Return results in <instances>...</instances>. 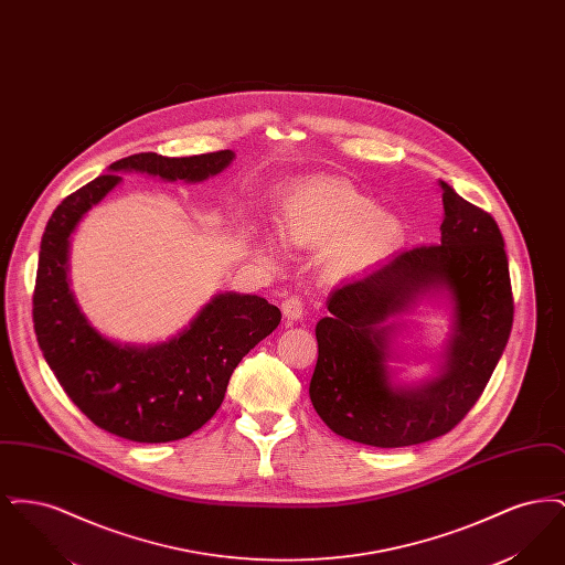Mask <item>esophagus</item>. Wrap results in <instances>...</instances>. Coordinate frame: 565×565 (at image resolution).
Wrapping results in <instances>:
<instances>
[{"mask_svg":"<svg viewBox=\"0 0 565 565\" xmlns=\"http://www.w3.org/2000/svg\"><path fill=\"white\" fill-rule=\"evenodd\" d=\"M281 311H284V316L290 322H298L302 318V313H305V305H302V300L298 296H290V298H286L281 302Z\"/></svg>","mask_w":565,"mask_h":565,"instance_id":"esophagus-1","label":"esophagus"}]
</instances>
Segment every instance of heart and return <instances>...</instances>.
Wrapping results in <instances>:
<instances>
[{
  "instance_id": "heart-1",
  "label": "heart",
  "mask_w": 565,
  "mask_h": 565,
  "mask_svg": "<svg viewBox=\"0 0 565 565\" xmlns=\"http://www.w3.org/2000/svg\"><path fill=\"white\" fill-rule=\"evenodd\" d=\"M279 231L298 247L330 245L328 263L337 273L369 269L404 242L398 215L376 210L362 190L343 180H307L288 190L279 207ZM270 243L265 242V247Z\"/></svg>"
}]
</instances>
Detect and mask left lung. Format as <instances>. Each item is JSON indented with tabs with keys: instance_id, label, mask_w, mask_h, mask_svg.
<instances>
[{
	"instance_id": "8db88e82",
	"label": "left lung",
	"mask_w": 565,
	"mask_h": 565,
	"mask_svg": "<svg viewBox=\"0 0 565 565\" xmlns=\"http://www.w3.org/2000/svg\"><path fill=\"white\" fill-rule=\"evenodd\" d=\"M440 243L413 247L376 265L328 298L316 326L318 364L309 396L323 424L353 443L394 449L428 443L466 417L481 398L512 328L509 258L491 215L447 182ZM424 297L445 299L452 330L437 375L398 384L387 361L399 324Z\"/></svg>"
}]
</instances>
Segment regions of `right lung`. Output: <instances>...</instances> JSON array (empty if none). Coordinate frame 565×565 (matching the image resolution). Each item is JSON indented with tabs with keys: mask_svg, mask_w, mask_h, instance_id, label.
<instances>
[{
	"mask_svg": "<svg viewBox=\"0 0 565 565\" xmlns=\"http://www.w3.org/2000/svg\"><path fill=\"white\" fill-rule=\"evenodd\" d=\"M233 159V150L182 159L141 152L120 159L106 175L63 199L46 224L33 290L38 345L72 403L102 430L134 443L186 438L214 417L243 355L281 322V311L263 296L222 292L173 339L131 345L104 337L70 288L72 233L122 182L118 173L203 182Z\"/></svg>",
	"mask_w": 565,
	"mask_h": 565,
	"instance_id": "1",
	"label": "right lung"
}]
</instances>
